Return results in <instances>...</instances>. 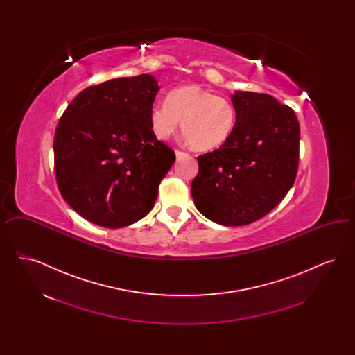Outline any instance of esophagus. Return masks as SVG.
I'll return each mask as SVG.
<instances>
[{
    "label": "esophagus",
    "instance_id": "esophagus-1",
    "mask_svg": "<svg viewBox=\"0 0 355 355\" xmlns=\"http://www.w3.org/2000/svg\"><path fill=\"white\" fill-rule=\"evenodd\" d=\"M175 155H177V158H182V157L187 155V153L182 152V150H175Z\"/></svg>",
    "mask_w": 355,
    "mask_h": 355
}]
</instances>
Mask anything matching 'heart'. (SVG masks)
<instances>
[{"label":"heart","mask_w":355,"mask_h":355,"mask_svg":"<svg viewBox=\"0 0 355 355\" xmlns=\"http://www.w3.org/2000/svg\"><path fill=\"white\" fill-rule=\"evenodd\" d=\"M236 113L233 102L205 90L198 85L171 90L166 101L150 110L153 133L168 139L180 128L187 142L198 150H211L223 145L233 133Z\"/></svg>","instance_id":"heart-1"}]
</instances>
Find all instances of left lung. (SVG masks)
<instances>
[{
	"instance_id": "1",
	"label": "left lung",
	"mask_w": 355,
	"mask_h": 355,
	"mask_svg": "<svg viewBox=\"0 0 355 355\" xmlns=\"http://www.w3.org/2000/svg\"><path fill=\"white\" fill-rule=\"evenodd\" d=\"M234 130L220 149L198 155L191 181L196 207L225 226L261 220L294 184L300 159V122L270 94L236 92Z\"/></svg>"
}]
</instances>
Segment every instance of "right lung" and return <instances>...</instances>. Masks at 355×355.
<instances>
[{"label":"right lung","instance_id":"add662e5","mask_svg":"<svg viewBox=\"0 0 355 355\" xmlns=\"http://www.w3.org/2000/svg\"><path fill=\"white\" fill-rule=\"evenodd\" d=\"M150 74L114 78L84 89L54 135V171L61 196L85 220L117 229L144 218L175 153L157 139Z\"/></svg>","mask_w":355,"mask_h":355}]
</instances>
